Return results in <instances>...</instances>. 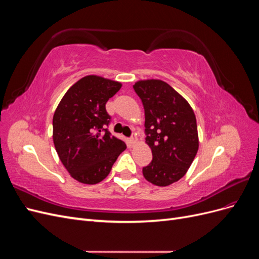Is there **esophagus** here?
<instances>
[{
	"mask_svg": "<svg viewBox=\"0 0 259 259\" xmlns=\"http://www.w3.org/2000/svg\"><path fill=\"white\" fill-rule=\"evenodd\" d=\"M136 143H137V137H132L131 139H130V144L132 145V146H134V145H136Z\"/></svg>",
	"mask_w": 259,
	"mask_h": 259,
	"instance_id": "34e87169",
	"label": "esophagus"
}]
</instances>
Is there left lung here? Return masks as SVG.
Wrapping results in <instances>:
<instances>
[{
    "label": "left lung",
    "instance_id": "8db88e82",
    "mask_svg": "<svg viewBox=\"0 0 259 259\" xmlns=\"http://www.w3.org/2000/svg\"><path fill=\"white\" fill-rule=\"evenodd\" d=\"M145 109L146 143L152 161L144 177L166 187L183 178L199 149L197 119L189 103L162 80H140L133 85Z\"/></svg>",
    "mask_w": 259,
    "mask_h": 259
}]
</instances>
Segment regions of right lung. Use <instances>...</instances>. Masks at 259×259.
<instances>
[{
    "label": "right lung",
    "instance_id": "obj_1",
    "mask_svg": "<svg viewBox=\"0 0 259 259\" xmlns=\"http://www.w3.org/2000/svg\"><path fill=\"white\" fill-rule=\"evenodd\" d=\"M121 86L103 76L86 75L67 91L55 110V149L70 176L79 183H100L126 149L123 140L104 128L110 121L106 103Z\"/></svg>",
    "mask_w": 259,
    "mask_h": 259
}]
</instances>
